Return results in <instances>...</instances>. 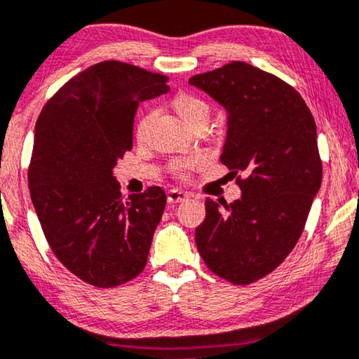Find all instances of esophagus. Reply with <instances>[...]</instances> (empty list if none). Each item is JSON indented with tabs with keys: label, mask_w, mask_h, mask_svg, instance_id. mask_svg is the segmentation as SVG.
Masks as SVG:
<instances>
[{
	"label": "esophagus",
	"mask_w": 359,
	"mask_h": 359,
	"mask_svg": "<svg viewBox=\"0 0 359 359\" xmlns=\"http://www.w3.org/2000/svg\"><path fill=\"white\" fill-rule=\"evenodd\" d=\"M189 195L185 194V191H180V190H169L168 191V203L170 205H174V203H182L185 201Z\"/></svg>",
	"instance_id": "1"
}]
</instances>
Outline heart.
<instances>
[{
  "instance_id": "obj_1",
  "label": "heart",
  "mask_w": 359,
  "mask_h": 359,
  "mask_svg": "<svg viewBox=\"0 0 359 359\" xmlns=\"http://www.w3.org/2000/svg\"><path fill=\"white\" fill-rule=\"evenodd\" d=\"M170 108L179 116V119L190 128V130H196V128H206L208 122L211 119V104L208 103L205 98L200 95L182 92L170 100ZM153 121V112H145L140 117L137 126V138L138 140H145L147 133L149 130ZM203 158H187V159H177L170 165L174 175L177 177H187L190 170H195L198 165H201Z\"/></svg>"
}]
</instances>
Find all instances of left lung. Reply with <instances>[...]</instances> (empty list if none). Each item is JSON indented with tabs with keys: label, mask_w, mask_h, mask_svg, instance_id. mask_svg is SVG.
Here are the masks:
<instances>
[{
	"label": "left lung",
	"mask_w": 359,
	"mask_h": 359,
	"mask_svg": "<svg viewBox=\"0 0 359 359\" xmlns=\"http://www.w3.org/2000/svg\"><path fill=\"white\" fill-rule=\"evenodd\" d=\"M190 85L227 111L221 163L245 174L242 196L224 210L206 198L196 247L214 274L248 285L287 258L306 224L323 180L316 122L295 88L247 62L198 74Z\"/></svg>",
	"instance_id": "8db88e82"
}]
</instances>
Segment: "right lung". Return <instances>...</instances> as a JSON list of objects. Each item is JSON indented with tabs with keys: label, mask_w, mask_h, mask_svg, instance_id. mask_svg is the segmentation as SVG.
<instances>
[{
	"label": "right lung",
	"mask_w": 359,
	"mask_h": 359,
	"mask_svg": "<svg viewBox=\"0 0 359 359\" xmlns=\"http://www.w3.org/2000/svg\"><path fill=\"white\" fill-rule=\"evenodd\" d=\"M168 77L103 61L64 83L35 124L29 189L56 258L100 288L132 280L147 264L165 194L124 200L112 169L132 149L138 103L168 93Z\"/></svg>",
	"instance_id": "obj_1"
}]
</instances>
